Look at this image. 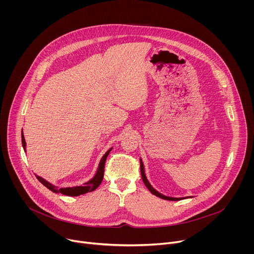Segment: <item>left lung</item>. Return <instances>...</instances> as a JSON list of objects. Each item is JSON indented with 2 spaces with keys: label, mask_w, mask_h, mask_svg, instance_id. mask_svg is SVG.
<instances>
[{
  "label": "left lung",
  "mask_w": 254,
  "mask_h": 254,
  "mask_svg": "<svg viewBox=\"0 0 254 254\" xmlns=\"http://www.w3.org/2000/svg\"><path fill=\"white\" fill-rule=\"evenodd\" d=\"M140 174H141V179H142V181H143L144 185H146V187L150 190V192H151L152 194H154L155 196H157V197H159V198H162V199H164V200H169V201H179V200L185 199V198H173V197H168V196H165V195L159 193L158 191H156V190L152 187V185L149 183V181H148L146 175H144V169H143V164H142L141 160H140Z\"/></svg>",
  "instance_id": "obj_1"
}]
</instances>
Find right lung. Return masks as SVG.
Listing matches in <instances>:
<instances>
[{
    "label": "right lung",
    "mask_w": 254,
    "mask_h": 254,
    "mask_svg": "<svg viewBox=\"0 0 254 254\" xmlns=\"http://www.w3.org/2000/svg\"><path fill=\"white\" fill-rule=\"evenodd\" d=\"M22 144H23V148H24V151H26V141H25V137H24V134H23V131H22ZM113 149H110L108 150L104 155L103 157L101 158L100 162H99V165H98V169L96 171V174L95 176L89 180L88 182H86L83 186H76V187H68V188H58V187H55L53 185H51L50 183H48L46 180H44L43 178L37 176V179L40 181V182L45 186L47 187L49 190H51L52 192L54 193H61L63 195H66V196H79V195H83V194H86L88 192H92L94 191L99 185L100 183L102 182V179H103V173H104V165H105V161H106V158L108 156V154H110V152L112 151Z\"/></svg>",
    "instance_id": "obj_1"
}]
</instances>
